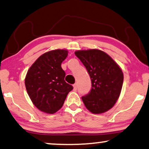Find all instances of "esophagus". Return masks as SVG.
I'll return each instance as SVG.
<instances>
[{"mask_svg":"<svg viewBox=\"0 0 149 149\" xmlns=\"http://www.w3.org/2000/svg\"><path fill=\"white\" fill-rule=\"evenodd\" d=\"M73 86H74V90L75 91L77 90V84H74V85H73Z\"/></svg>","mask_w":149,"mask_h":149,"instance_id":"obj_1","label":"esophagus"}]
</instances>
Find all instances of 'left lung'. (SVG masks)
<instances>
[{"label": "left lung", "mask_w": 149, "mask_h": 149, "mask_svg": "<svg viewBox=\"0 0 149 149\" xmlns=\"http://www.w3.org/2000/svg\"><path fill=\"white\" fill-rule=\"evenodd\" d=\"M88 72L92 88L81 97L86 107L95 114L102 113L111 109L120 95L123 81L122 70L114 60L98 49L75 52Z\"/></svg>", "instance_id": "8db88e82"}]
</instances>
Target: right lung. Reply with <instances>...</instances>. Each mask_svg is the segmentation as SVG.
Segmentation results:
<instances>
[{"label":"right lung","mask_w":149,"mask_h":149,"mask_svg":"<svg viewBox=\"0 0 149 149\" xmlns=\"http://www.w3.org/2000/svg\"><path fill=\"white\" fill-rule=\"evenodd\" d=\"M67 50L56 49L44 53L30 67L25 78L26 91L33 104L41 111L53 114L63 105L73 86L65 81L61 63Z\"/></svg>","instance_id":"add662e5"}]
</instances>
